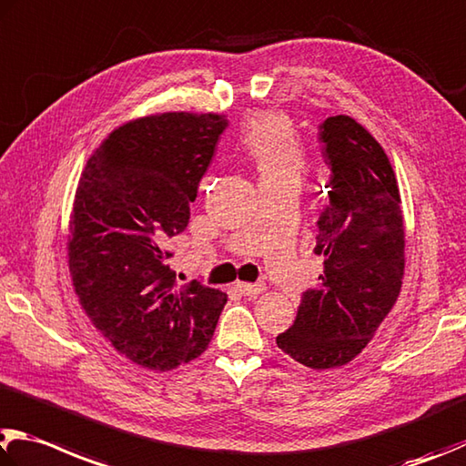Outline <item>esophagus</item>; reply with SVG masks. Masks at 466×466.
<instances>
[{"instance_id": "esophagus-1", "label": "esophagus", "mask_w": 466, "mask_h": 466, "mask_svg": "<svg viewBox=\"0 0 466 466\" xmlns=\"http://www.w3.org/2000/svg\"><path fill=\"white\" fill-rule=\"evenodd\" d=\"M236 289L247 298H257L258 293L265 291V283H236Z\"/></svg>"}]
</instances>
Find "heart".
<instances>
[{
    "instance_id": "obj_1",
    "label": "heart",
    "mask_w": 466,
    "mask_h": 466,
    "mask_svg": "<svg viewBox=\"0 0 466 466\" xmlns=\"http://www.w3.org/2000/svg\"><path fill=\"white\" fill-rule=\"evenodd\" d=\"M240 150L257 168L260 183H299L306 173V150H303L289 117L283 114H252L242 124Z\"/></svg>"
}]
</instances>
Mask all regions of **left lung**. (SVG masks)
I'll return each instance as SVG.
<instances>
[{
  "mask_svg": "<svg viewBox=\"0 0 466 466\" xmlns=\"http://www.w3.org/2000/svg\"><path fill=\"white\" fill-rule=\"evenodd\" d=\"M329 165L328 204L318 219V289L301 295L293 326L277 346L316 370L349 365L375 336L401 291V198L383 147L349 116L319 124Z\"/></svg>",
  "mask_w": 466,
  "mask_h": 466,
  "instance_id": "1",
  "label": "left lung"
}]
</instances>
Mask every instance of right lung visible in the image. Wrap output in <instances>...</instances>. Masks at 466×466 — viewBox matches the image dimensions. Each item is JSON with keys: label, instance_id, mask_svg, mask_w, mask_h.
<instances>
[{"label": "right lung", "instance_id": "1", "mask_svg": "<svg viewBox=\"0 0 466 466\" xmlns=\"http://www.w3.org/2000/svg\"><path fill=\"white\" fill-rule=\"evenodd\" d=\"M226 126L218 114L140 117L109 134L81 173L69 236L75 293L106 340L140 367L198 359L228 301L199 281L179 289L167 262Z\"/></svg>", "mask_w": 466, "mask_h": 466}]
</instances>
